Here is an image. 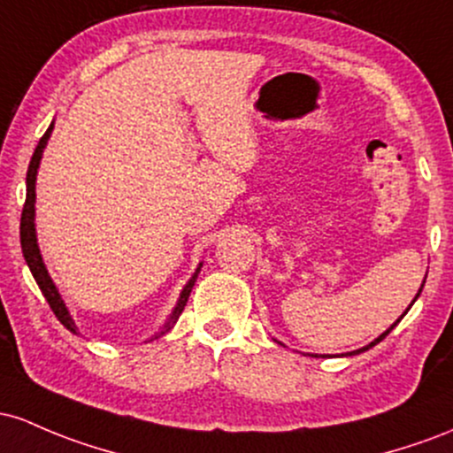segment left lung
<instances>
[{
  "mask_svg": "<svg viewBox=\"0 0 453 453\" xmlns=\"http://www.w3.org/2000/svg\"><path fill=\"white\" fill-rule=\"evenodd\" d=\"M424 282H426V278H424ZM421 288H424V284H421V287H419V291H418V295H415V299H418V297H419ZM415 299H413V302H411V306H413V303H415ZM411 306H409V308H411ZM409 308H406V312H409ZM406 312H404V314H406ZM404 314H403V317H404ZM403 317H400V319H398V321H395L394 325H391V327H389V329H385V332H383V334H380V336H379V338H374V340H372V342H370V344H365V347H362V349H357V350H350V353H347V355H349V357H350V355H359V353H364V350L372 349V347H374V344H379V342H380V340H383L385 336H388V334L391 332V329H394V327H395V325H398L400 321H403ZM312 357H319V355H312ZM323 357H325V355H323Z\"/></svg>",
  "mask_w": 453,
  "mask_h": 453,
  "instance_id": "left-lung-1",
  "label": "left lung"
}]
</instances>
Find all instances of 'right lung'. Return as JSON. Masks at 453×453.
Returning a JSON list of instances; mask_svg holds the SVG:
<instances>
[{
	"label": "right lung",
	"instance_id": "right-lung-1",
	"mask_svg": "<svg viewBox=\"0 0 453 453\" xmlns=\"http://www.w3.org/2000/svg\"><path fill=\"white\" fill-rule=\"evenodd\" d=\"M50 132H53V124H50L49 130L44 132V136L40 139L38 147H35L32 162H29L27 180H25V184H27V196H25V205H23V213H21V248H23L25 263H27V267H29V272H32L34 280L38 282L40 291H42L44 299H47L50 310L55 312V317L59 319V323H62L65 329H70L73 334H79V327H76L73 314H70V310H68V306H65L64 297L59 295L58 287H55V282H53V278H50L47 265H44L42 254H40V248H38V235H35V177H38L40 160H42L44 147H47L49 139H50ZM201 267H203V263H199L196 272L192 273L190 280L186 282L184 288H181L180 299H177V306L173 308L171 317L166 319V323L162 325L158 332H156L150 340H156V338L165 336L166 332H171L173 325H175L177 319H180V314L184 312V306H186L188 297H190V291H192V287H195L196 278H199Z\"/></svg>",
	"mask_w": 453,
	"mask_h": 453
}]
</instances>
